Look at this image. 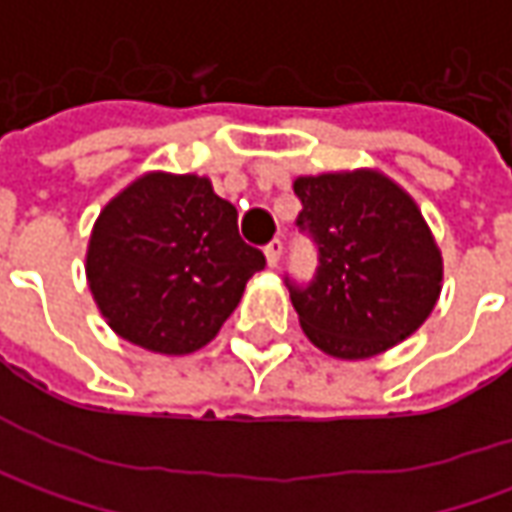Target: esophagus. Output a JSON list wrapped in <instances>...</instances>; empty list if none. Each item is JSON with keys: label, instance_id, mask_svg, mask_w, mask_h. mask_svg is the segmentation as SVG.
<instances>
[{"label": "esophagus", "instance_id": "34e87169", "mask_svg": "<svg viewBox=\"0 0 512 512\" xmlns=\"http://www.w3.org/2000/svg\"><path fill=\"white\" fill-rule=\"evenodd\" d=\"M282 247H285V242L276 236V239H270V245L265 247V256H267V265L276 267L279 265V259H282Z\"/></svg>", "mask_w": 512, "mask_h": 512}]
</instances>
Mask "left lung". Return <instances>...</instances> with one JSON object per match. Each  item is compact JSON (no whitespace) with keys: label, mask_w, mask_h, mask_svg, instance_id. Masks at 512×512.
I'll use <instances>...</instances> for the list:
<instances>
[{"label":"left lung","mask_w":512,"mask_h":512,"mask_svg":"<svg viewBox=\"0 0 512 512\" xmlns=\"http://www.w3.org/2000/svg\"><path fill=\"white\" fill-rule=\"evenodd\" d=\"M296 230L316 247L310 282L285 276L307 339L367 359L419 330L442 290V256L416 202L373 170L293 182Z\"/></svg>","instance_id":"8db88e82"}]
</instances>
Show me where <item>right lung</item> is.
<instances>
[{
	"label": "right lung",
	"mask_w": 512,
	"mask_h": 512,
	"mask_svg": "<svg viewBox=\"0 0 512 512\" xmlns=\"http://www.w3.org/2000/svg\"><path fill=\"white\" fill-rule=\"evenodd\" d=\"M262 267L265 253L239 236L236 207L207 179L148 173L96 219L85 270L122 339L182 356L219 333Z\"/></svg>",
	"instance_id": "right-lung-1"
}]
</instances>
